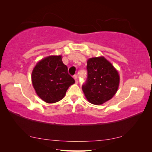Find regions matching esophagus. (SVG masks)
<instances>
[{
	"mask_svg": "<svg viewBox=\"0 0 152 152\" xmlns=\"http://www.w3.org/2000/svg\"><path fill=\"white\" fill-rule=\"evenodd\" d=\"M78 76L77 75H74V80H75V82H76V83H78Z\"/></svg>",
	"mask_w": 152,
	"mask_h": 152,
	"instance_id": "1",
	"label": "esophagus"
}]
</instances>
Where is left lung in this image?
Masks as SVG:
<instances>
[{"instance_id": "left-lung-1", "label": "left lung", "mask_w": 152, "mask_h": 152, "mask_svg": "<svg viewBox=\"0 0 152 152\" xmlns=\"http://www.w3.org/2000/svg\"><path fill=\"white\" fill-rule=\"evenodd\" d=\"M88 78L82 86L86 99L91 104L100 105L111 99L118 91V72L104 57L90 58L87 61Z\"/></svg>"}]
</instances>
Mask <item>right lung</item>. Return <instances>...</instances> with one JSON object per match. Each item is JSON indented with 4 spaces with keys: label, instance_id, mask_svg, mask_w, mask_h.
I'll use <instances>...</instances> for the list:
<instances>
[{
    "label": "right lung",
    "instance_id": "obj_1",
    "mask_svg": "<svg viewBox=\"0 0 152 152\" xmlns=\"http://www.w3.org/2000/svg\"><path fill=\"white\" fill-rule=\"evenodd\" d=\"M31 78L37 94L47 103L61 101L75 83L61 56H48L40 61L33 69Z\"/></svg>",
    "mask_w": 152,
    "mask_h": 152
}]
</instances>
